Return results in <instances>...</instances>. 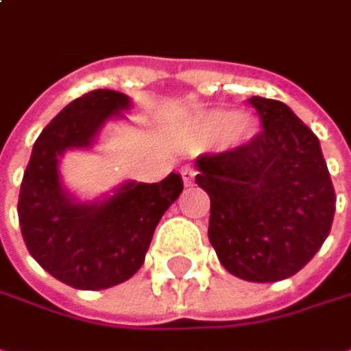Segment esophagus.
I'll list each match as a JSON object with an SVG mask.
<instances>
[{"label": "esophagus", "mask_w": 351, "mask_h": 351, "mask_svg": "<svg viewBox=\"0 0 351 351\" xmlns=\"http://www.w3.org/2000/svg\"><path fill=\"white\" fill-rule=\"evenodd\" d=\"M195 169H191V167H184L182 171H180V176H182V182L184 184H193V180H195Z\"/></svg>", "instance_id": "1"}]
</instances>
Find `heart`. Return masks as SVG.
<instances>
[{"label": "heart", "mask_w": 351, "mask_h": 351, "mask_svg": "<svg viewBox=\"0 0 351 351\" xmlns=\"http://www.w3.org/2000/svg\"><path fill=\"white\" fill-rule=\"evenodd\" d=\"M256 132V121L247 113H230L226 109H211L199 115L195 121V138L211 140L221 138V142L230 148L247 142Z\"/></svg>", "instance_id": "1"}]
</instances>
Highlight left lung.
<instances>
[{
  "mask_svg": "<svg viewBox=\"0 0 351 351\" xmlns=\"http://www.w3.org/2000/svg\"><path fill=\"white\" fill-rule=\"evenodd\" d=\"M262 132L203 154L195 182L211 199L209 242L223 268L250 282L297 274L329 236L335 191L317 136L274 99H247Z\"/></svg>",
  "mask_w": 351,
  "mask_h": 351,
  "instance_id": "left-lung-1",
  "label": "left lung"
}]
</instances>
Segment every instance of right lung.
Segmentation results:
<instances>
[{
    "label": "right lung",
    "mask_w": 351,
    "mask_h": 351,
    "mask_svg": "<svg viewBox=\"0 0 351 351\" xmlns=\"http://www.w3.org/2000/svg\"><path fill=\"white\" fill-rule=\"evenodd\" d=\"M128 95L97 89L71 101L38 136L22 178L18 217L28 252L56 280L83 291L125 282L144 264L165 211L182 191L171 173L160 182H123L113 195L77 201L60 182L66 150L91 148L111 117L130 109Z\"/></svg>",
    "instance_id": "1"
}]
</instances>
